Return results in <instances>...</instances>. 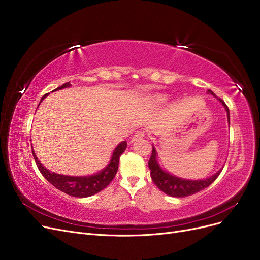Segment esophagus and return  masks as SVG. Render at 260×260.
<instances>
[{
  "instance_id": "34e87169",
  "label": "esophagus",
  "mask_w": 260,
  "mask_h": 260,
  "mask_svg": "<svg viewBox=\"0 0 260 260\" xmlns=\"http://www.w3.org/2000/svg\"><path fill=\"white\" fill-rule=\"evenodd\" d=\"M143 137H144V132H143V131H137V132L135 133V136L132 137V139H131V141H130V143L136 142L137 140H139V139H142Z\"/></svg>"
}]
</instances>
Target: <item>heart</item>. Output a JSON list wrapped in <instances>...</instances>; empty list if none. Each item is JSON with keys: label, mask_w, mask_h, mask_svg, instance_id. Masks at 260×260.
Here are the masks:
<instances>
[{"label": "heart", "mask_w": 260, "mask_h": 260, "mask_svg": "<svg viewBox=\"0 0 260 260\" xmlns=\"http://www.w3.org/2000/svg\"><path fill=\"white\" fill-rule=\"evenodd\" d=\"M167 98L166 95H164V94H160V93H157V94H153V95L149 96V101L152 102V103L154 104H162L166 102Z\"/></svg>", "instance_id": "b5f03b06"}]
</instances>
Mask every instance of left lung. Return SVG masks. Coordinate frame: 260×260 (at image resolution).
Listing matches in <instances>:
<instances>
[{
  "label": "left lung",
  "instance_id": "obj_1",
  "mask_svg": "<svg viewBox=\"0 0 260 260\" xmlns=\"http://www.w3.org/2000/svg\"><path fill=\"white\" fill-rule=\"evenodd\" d=\"M207 93L217 98L215 95V93L210 90H208ZM218 101L224 107L226 112L228 122L230 123L229 108H228V106L221 99H218ZM148 168L151 170L152 180L154 181V183L157 185V187H158L159 190H161L164 193H166L167 195L172 196V198H185V196H190L192 194H195L204 190V188H206L214 182L222 170V168H220V170H218L215 175H212L207 179H201V180H190V179H183V178L174 176L171 175L170 172L164 170L160 167L158 160H157V151L154 147V145H153L152 156L148 160Z\"/></svg>",
  "mask_w": 260,
  "mask_h": 260
}]
</instances>
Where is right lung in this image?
<instances>
[{"label":"right lung","mask_w":260,"mask_h":260,"mask_svg":"<svg viewBox=\"0 0 260 260\" xmlns=\"http://www.w3.org/2000/svg\"><path fill=\"white\" fill-rule=\"evenodd\" d=\"M70 85H72L70 82L64 83L62 85H60L59 88L53 90V92L65 89V88H69ZM46 96H48V94H45V95L41 99L40 103ZM125 148H127V142H125V141H122V142H120L115 147L112 158L105 168H103L101 171L96 172V174L94 175L80 176V177L55 174V172L46 169L40 162V160L38 159V157L34 151V147H32V155L39 170H40L43 177L48 180L52 185L58 188V190L61 192L74 196V198H89V196H92L94 194L101 192L103 188H105L109 183H111V181L115 178L117 174L118 165H119V158L121 154L125 151Z\"/></svg>","instance_id":"add662e5"}]
</instances>
